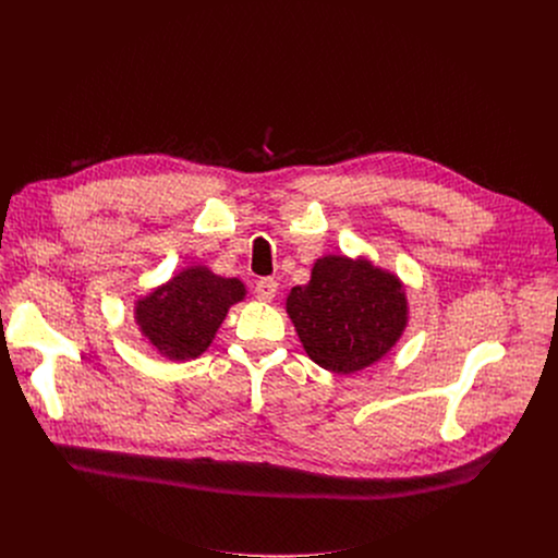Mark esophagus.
Wrapping results in <instances>:
<instances>
[{
	"label": "esophagus",
	"instance_id": "34e87169",
	"mask_svg": "<svg viewBox=\"0 0 558 558\" xmlns=\"http://www.w3.org/2000/svg\"><path fill=\"white\" fill-rule=\"evenodd\" d=\"M278 293V282L274 278H263L256 282V295L263 302H271Z\"/></svg>",
	"mask_w": 558,
	"mask_h": 558
}]
</instances>
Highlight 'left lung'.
<instances>
[{"instance_id":"8db88e82","label":"left lung","mask_w":558,"mask_h":558,"mask_svg":"<svg viewBox=\"0 0 558 558\" xmlns=\"http://www.w3.org/2000/svg\"><path fill=\"white\" fill-rule=\"evenodd\" d=\"M284 308L304 353L338 375L377 364L409 327L402 278L366 256L317 258L311 280L289 291Z\"/></svg>"}]
</instances>
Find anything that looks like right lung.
Wrapping results in <instances>:
<instances>
[{
  "label": "right lung",
  "mask_w": 558,
  "mask_h": 558,
  "mask_svg": "<svg viewBox=\"0 0 558 558\" xmlns=\"http://www.w3.org/2000/svg\"><path fill=\"white\" fill-rule=\"evenodd\" d=\"M245 298L247 287L241 278L190 265L134 300V325L158 355L190 362L209 349L227 311Z\"/></svg>",
  "instance_id": "1"
}]
</instances>
